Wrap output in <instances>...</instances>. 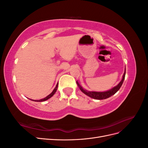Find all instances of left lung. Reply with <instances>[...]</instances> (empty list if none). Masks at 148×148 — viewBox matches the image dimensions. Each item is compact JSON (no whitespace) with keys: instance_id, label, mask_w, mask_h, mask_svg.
Wrapping results in <instances>:
<instances>
[{"instance_id":"8db88e82","label":"left lung","mask_w":148,"mask_h":148,"mask_svg":"<svg viewBox=\"0 0 148 148\" xmlns=\"http://www.w3.org/2000/svg\"><path fill=\"white\" fill-rule=\"evenodd\" d=\"M125 71H126V69H125V72L123 73V77H122V79L121 80V82L117 85V86L114 87L113 88L110 89V90L107 91H104V92H96V91H89L86 90V89H83L80 84L78 83V82L77 81V84L79 88L84 94L85 95L88 96L89 97H90L91 98H93L95 99H98V100H102V99H107V98H109V97L113 96L117 92L119 89L120 88V87L122 86V85L123 83V81L125 79Z\"/></svg>"}]
</instances>
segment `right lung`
I'll return each instance as SVG.
<instances>
[{
    "label": "right lung",
    "instance_id": "right-lung-1",
    "mask_svg": "<svg viewBox=\"0 0 148 148\" xmlns=\"http://www.w3.org/2000/svg\"><path fill=\"white\" fill-rule=\"evenodd\" d=\"M57 87H58V83L57 84V85H56V88L53 89V91L50 94V95H48L47 96H46V97H44V99H40V100H33V99H30V100H31V101H35V102H43V101H46V100H47V99H49V98H51L52 96H53V95H54V94L56 93V91H57Z\"/></svg>",
    "mask_w": 148,
    "mask_h": 148
}]
</instances>
